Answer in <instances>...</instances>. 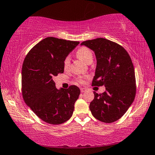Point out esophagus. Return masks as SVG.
<instances>
[{
    "instance_id": "obj_1",
    "label": "esophagus",
    "mask_w": 155,
    "mask_h": 155,
    "mask_svg": "<svg viewBox=\"0 0 155 155\" xmlns=\"http://www.w3.org/2000/svg\"><path fill=\"white\" fill-rule=\"evenodd\" d=\"M86 91V88H81V93H84Z\"/></svg>"
}]
</instances>
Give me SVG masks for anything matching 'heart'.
I'll return each mask as SVG.
<instances>
[{
  "mask_svg": "<svg viewBox=\"0 0 155 155\" xmlns=\"http://www.w3.org/2000/svg\"><path fill=\"white\" fill-rule=\"evenodd\" d=\"M77 56L81 60L84 61V62L87 63V64H89V63L93 62V55L92 51L86 47H82L78 49L77 52ZM69 66H70V58L68 56L64 60V68L67 69L69 68ZM78 81L80 82L84 81L82 78H78Z\"/></svg>",
  "mask_w": 155,
  "mask_h": 155,
  "instance_id": "b5f03b06",
  "label": "heart"
}]
</instances>
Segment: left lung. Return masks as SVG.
<instances>
[{
  "instance_id": "obj_1",
  "label": "left lung",
  "mask_w": 155,
  "mask_h": 155,
  "mask_svg": "<svg viewBox=\"0 0 155 155\" xmlns=\"http://www.w3.org/2000/svg\"><path fill=\"white\" fill-rule=\"evenodd\" d=\"M95 53L97 64L92 86L104 85L105 92L94 93L90 104L93 116L104 123H112L126 112L136 95V77L131 59L123 47L106 38L84 41Z\"/></svg>"
}]
</instances>
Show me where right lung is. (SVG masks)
I'll use <instances>...</instances> for the list:
<instances>
[{"label": "right lung", "mask_w": 155, "mask_h": 155, "mask_svg": "<svg viewBox=\"0 0 155 155\" xmlns=\"http://www.w3.org/2000/svg\"><path fill=\"white\" fill-rule=\"evenodd\" d=\"M78 41L48 37L35 45L24 60L21 91L25 103L43 121L60 124L72 116L80 89H58L53 78L64 72V60Z\"/></svg>", "instance_id": "obj_1"}]
</instances>
